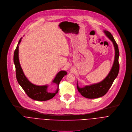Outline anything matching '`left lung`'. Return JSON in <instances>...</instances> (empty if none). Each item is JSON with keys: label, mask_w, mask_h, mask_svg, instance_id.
<instances>
[{"label": "left lung", "mask_w": 132, "mask_h": 132, "mask_svg": "<svg viewBox=\"0 0 132 132\" xmlns=\"http://www.w3.org/2000/svg\"><path fill=\"white\" fill-rule=\"evenodd\" d=\"M104 32L107 36L112 42L114 47L115 57L114 63L111 70L107 76L101 82L92 85L86 86L83 88L78 87L77 83L78 91L83 97L87 98L94 99L104 96L108 92L112 86L113 81L117 77L119 72V50L118 44L114 40L112 35L110 32L107 31H104Z\"/></svg>", "instance_id": "8db88e82"}]
</instances>
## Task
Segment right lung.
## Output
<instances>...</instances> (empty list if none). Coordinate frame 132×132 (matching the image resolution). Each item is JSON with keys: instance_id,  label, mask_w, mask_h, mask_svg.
Instances as JSON below:
<instances>
[{"instance_id": "add662e5", "label": "right lung", "mask_w": 132, "mask_h": 132, "mask_svg": "<svg viewBox=\"0 0 132 132\" xmlns=\"http://www.w3.org/2000/svg\"><path fill=\"white\" fill-rule=\"evenodd\" d=\"M22 38L19 40L15 49L13 55V61L15 67L16 77L20 85L25 93L31 99L37 101H46L53 98L59 91V85L63 77L67 74L64 71H60L55 77L53 82L56 83L58 88L54 93H49L47 91V85L37 86L31 83L25 76L21 67L19 59V45Z\"/></svg>"}]
</instances>
